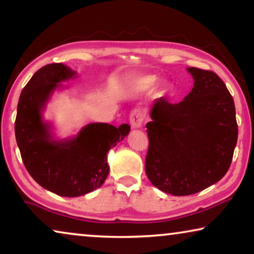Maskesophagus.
I'll use <instances>...</instances> for the list:
<instances>
[{
	"label": "esophagus",
	"mask_w": 254,
	"mask_h": 254,
	"mask_svg": "<svg viewBox=\"0 0 254 254\" xmlns=\"http://www.w3.org/2000/svg\"><path fill=\"white\" fill-rule=\"evenodd\" d=\"M143 120H144V113L142 112L141 110L135 109L131 111L129 116V123L131 125V127L133 128L141 127L142 124H143Z\"/></svg>",
	"instance_id": "esophagus-1"
}]
</instances>
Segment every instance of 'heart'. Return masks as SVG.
<instances>
[{"instance_id":"obj_1","label":"heart","mask_w":254,"mask_h":254,"mask_svg":"<svg viewBox=\"0 0 254 254\" xmlns=\"http://www.w3.org/2000/svg\"><path fill=\"white\" fill-rule=\"evenodd\" d=\"M155 76H143V77H140L136 82H135V89H136L137 91H147V90L150 89L151 86L155 84Z\"/></svg>"}]
</instances>
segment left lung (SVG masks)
<instances>
[{
    "label": "left lung",
    "mask_w": 254,
    "mask_h": 254,
    "mask_svg": "<svg viewBox=\"0 0 254 254\" xmlns=\"http://www.w3.org/2000/svg\"><path fill=\"white\" fill-rule=\"evenodd\" d=\"M194 86L184 100H155L145 125V173L154 186L175 196L190 195L217 183L230 168L238 137L236 109L214 71L187 68Z\"/></svg>",
    "instance_id": "left-lung-1"
}]
</instances>
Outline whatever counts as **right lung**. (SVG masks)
I'll list each match as a JSON object with an SVG mask.
<instances>
[{"instance_id": "add662e5", "label": "right lung", "mask_w": 254, "mask_h": 254, "mask_svg": "<svg viewBox=\"0 0 254 254\" xmlns=\"http://www.w3.org/2000/svg\"><path fill=\"white\" fill-rule=\"evenodd\" d=\"M75 75L62 64L40 68L20 93L15 121L17 145L27 172L41 187L68 197L84 195L103 185L110 171L107 152L130 130L127 124L117 128L96 123L83 127L75 137L52 138L41 112L59 83Z\"/></svg>"}]
</instances>
